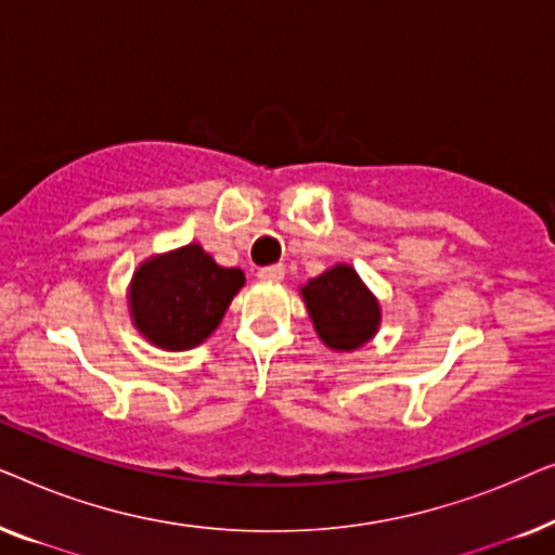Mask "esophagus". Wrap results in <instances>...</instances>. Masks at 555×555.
<instances>
[{
    "mask_svg": "<svg viewBox=\"0 0 555 555\" xmlns=\"http://www.w3.org/2000/svg\"><path fill=\"white\" fill-rule=\"evenodd\" d=\"M257 278L268 280V283H280V280L285 278V268L283 264H268V268H260Z\"/></svg>",
    "mask_w": 555,
    "mask_h": 555,
    "instance_id": "34e87169",
    "label": "esophagus"
}]
</instances>
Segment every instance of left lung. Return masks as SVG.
Segmentation results:
<instances>
[{
  "label": "left lung",
  "mask_w": 555,
  "mask_h": 555,
  "mask_svg": "<svg viewBox=\"0 0 555 555\" xmlns=\"http://www.w3.org/2000/svg\"><path fill=\"white\" fill-rule=\"evenodd\" d=\"M310 321L325 346L353 351L366 344L378 328L382 313L374 295L348 264H336L302 287Z\"/></svg>",
  "instance_id": "8db88e82"
}]
</instances>
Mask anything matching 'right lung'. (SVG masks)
<instances>
[{"mask_svg":"<svg viewBox=\"0 0 555 555\" xmlns=\"http://www.w3.org/2000/svg\"><path fill=\"white\" fill-rule=\"evenodd\" d=\"M242 285L240 268H219L199 245H186L135 270L133 323L151 344L184 351L217 328Z\"/></svg>","mask_w":555,"mask_h":555,"instance_id":"right-lung-1","label":"right lung"}]
</instances>
